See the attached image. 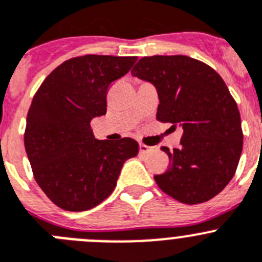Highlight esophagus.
<instances>
[{
	"mask_svg": "<svg viewBox=\"0 0 262 262\" xmlns=\"http://www.w3.org/2000/svg\"><path fill=\"white\" fill-rule=\"evenodd\" d=\"M140 152L141 153H149V152H153V150H156V147H148V145H145V144L140 143Z\"/></svg>",
	"mask_w": 262,
	"mask_h": 262,
	"instance_id": "esophagus-1",
	"label": "esophagus"
}]
</instances>
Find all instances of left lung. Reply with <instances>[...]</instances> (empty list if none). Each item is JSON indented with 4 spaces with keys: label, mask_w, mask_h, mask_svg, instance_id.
Returning <instances> with one entry per match:
<instances>
[{
    "label": "left lung",
    "mask_w": 262,
    "mask_h": 262,
    "mask_svg": "<svg viewBox=\"0 0 262 262\" xmlns=\"http://www.w3.org/2000/svg\"><path fill=\"white\" fill-rule=\"evenodd\" d=\"M157 90V119L183 128L181 147L170 152L166 172L155 181L183 204L218 195L236 171L242 149L241 113L212 67L187 56L143 57L131 71Z\"/></svg>",
    "instance_id": "8db88e82"
}]
</instances>
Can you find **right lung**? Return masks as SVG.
I'll use <instances>...</instances> for the list:
<instances>
[{"label": "right lung", "instance_id": "right-lung-1", "mask_svg": "<svg viewBox=\"0 0 262 262\" xmlns=\"http://www.w3.org/2000/svg\"><path fill=\"white\" fill-rule=\"evenodd\" d=\"M136 57H76L42 81L27 114L25 147L45 195L70 212H83L114 191L123 164L139 153L131 138L97 140L91 121L106 114L110 83L122 78Z\"/></svg>", "mask_w": 262, "mask_h": 262}]
</instances>
